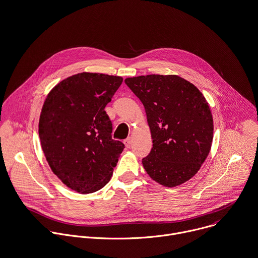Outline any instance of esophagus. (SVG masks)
I'll return each instance as SVG.
<instances>
[{
  "label": "esophagus",
  "mask_w": 258,
  "mask_h": 258,
  "mask_svg": "<svg viewBox=\"0 0 258 258\" xmlns=\"http://www.w3.org/2000/svg\"><path fill=\"white\" fill-rule=\"evenodd\" d=\"M123 144H124V146H125L126 148H131V146H132V144H133L132 138H127L126 140H124V141H123Z\"/></svg>",
  "instance_id": "34e87169"
}]
</instances>
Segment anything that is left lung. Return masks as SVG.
<instances>
[{
  "label": "left lung",
  "instance_id": "obj_1",
  "mask_svg": "<svg viewBox=\"0 0 258 258\" xmlns=\"http://www.w3.org/2000/svg\"><path fill=\"white\" fill-rule=\"evenodd\" d=\"M145 106L153 148L142 163L164 187L193 178L211 150L213 117L202 92L178 75L151 74L124 79Z\"/></svg>",
  "mask_w": 258,
  "mask_h": 258
}]
</instances>
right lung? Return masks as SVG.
<instances>
[{"instance_id":"right-lung-1","label":"right lung","mask_w":258,"mask_h":258,"mask_svg":"<svg viewBox=\"0 0 258 258\" xmlns=\"http://www.w3.org/2000/svg\"><path fill=\"white\" fill-rule=\"evenodd\" d=\"M122 77L82 72L48 93L39 118V138L52 172L69 189L89 194L110 180L124 148L111 139L104 108Z\"/></svg>"}]
</instances>
